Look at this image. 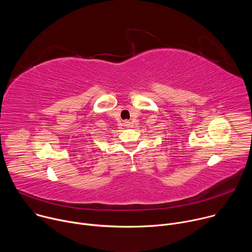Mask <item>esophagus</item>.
<instances>
[{
  "mask_svg": "<svg viewBox=\"0 0 252 252\" xmlns=\"http://www.w3.org/2000/svg\"><path fill=\"white\" fill-rule=\"evenodd\" d=\"M124 125H125V126H126V127H129V126H131V123H130V122H127V121H126V122H125V124H124Z\"/></svg>",
  "mask_w": 252,
  "mask_h": 252,
  "instance_id": "34e87169",
  "label": "esophagus"
}]
</instances>
